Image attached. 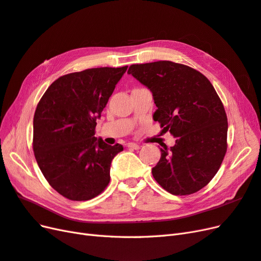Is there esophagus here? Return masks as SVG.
<instances>
[{
    "label": "esophagus",
    "instance_id": "esophagus-1",
    "mask_svg": "<svg viewBox=\"0 0 261 261\" xmlns=\"http://www.w3.org/2000/svg\"><path fill=\"white\" fill-rule=\"evenodd\" d=\"M127 147H128V148H132V149H135V150L140 149V146H139V145L134 144V143H129V144L127 145Z\"/></svg>",
    "mask_w": 261,
    "mask_h": 261
}]
</instances>
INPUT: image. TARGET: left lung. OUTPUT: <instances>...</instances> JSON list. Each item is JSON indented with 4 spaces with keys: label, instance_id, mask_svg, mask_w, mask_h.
I'll list each match as a JSON object with an SVG mask.
<instances>
[{
    "label": "left lung",
    "instance_id": "8db88e82",
    "mask_svg": "<svg viewBox=\"0 0 261 261\" xmlns=\"http://www.w3.org/2000/svg\"><path fill=\"white\" fill-rule=\"evenodd\" d=\"M151 91L153 120L176 138L161 148L152 175L173 195H189L217 174L226 152L227 117L213 86L198 70L159 61L134 64L128 72Z\"/></svg>",
    "mask_w": 261,
    "mask_h": 261
}]
</instances>
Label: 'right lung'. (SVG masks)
I'll return each instance as SVG.
<instances>
[{"instance_id": "right-lung-1", "label": "right lung", "mask_w": 261, "mask_h": 261, "mask_svg": "<svg viewBox=\"0 0 261 261\" xmlns=\"http://www.w3.org/2000/svg\"><path fill=\"white\" fill-rule=\"evenodd\" d=\"M127 66L72 73L51 84L34 116V152L49 184L70 200H89L110 181L123 146L94 137L100 118Z\"/></svg>"}]
</instances>
